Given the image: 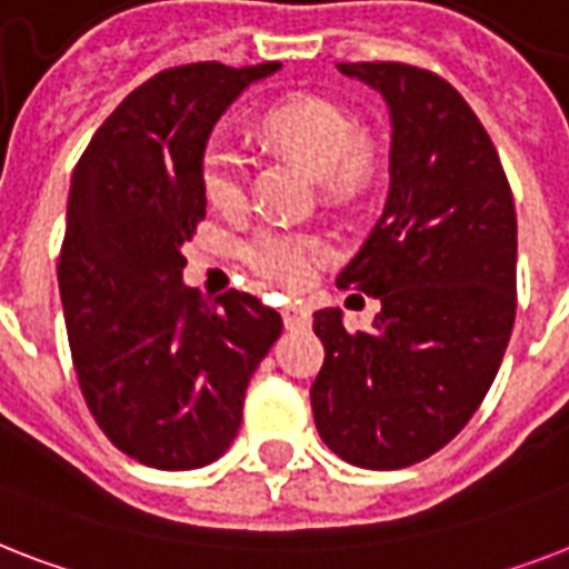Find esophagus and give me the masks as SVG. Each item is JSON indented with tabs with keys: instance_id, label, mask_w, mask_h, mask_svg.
<instances>
[{
	"instance_id": "esophagus-1",
	"label": "esophagus",
	"mask_w": 569,
	"mask_h": 569,
	"mask_svg": "<svg viewBox=\"0 0 569 569\" xmlns=\"http://www.w3.org/2000/svg\"><path fill=\"white\" fill-rule=\"evenodd\" d=\"M280 316H283V325L286 330H307L309 327V309L303 307V303H286L283 309H280Z\"/></svg>"
}]
</instances>
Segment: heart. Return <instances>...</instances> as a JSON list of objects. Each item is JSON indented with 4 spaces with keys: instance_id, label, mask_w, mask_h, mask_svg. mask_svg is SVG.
I'll return each mask as SVG.
<instances>
[{
    "instance_id": "b5f03b06",
    "label": "heart",
    "mask_w": 569,
    "mask_h": 569,
    "mask_svg": "<svg viewBox=\"0 0 569 569\" xmlns=\"http://www.w3.org/2000/svg\"><path fill=\"white\" fill-rule=\"evenodd\" d=\"M262 131L280 149L295 154L330 189H353L368 172V149L357 140V124L345 108L325 96H289L266 110ZM204 196L219 210H237L248 196V160L230 140L207 142L201 154ZM321 239L286 228H260L242 242V260L253 274L271 286L298 289L309 283L325 262Z\"/></svg>"
}]
</instances>
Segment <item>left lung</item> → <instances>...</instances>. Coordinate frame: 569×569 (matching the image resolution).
Returning a JSON list of instances; mask_svg holds the SVG:
<instances>
[{
	"instance_id": "8db88e82",
	"label": "left lung",
	"mask_w": 569,
	"mask_h": 569,
	"mask_svg": "<svg viewBox=\"0 0 569 569\" xmlns=\"http://www.w3.org/2000/svg\"><path fill=\"white\" fill-rule=\"evenodd\" d=\"M391 108V187L380 221L336 277L382 303L348 332L318 309L325 345L309 400L318 436L368 470L429 459L473 418L517 312V216L491 137L461 92L409 63H339Z\"/></svg>"
}]
</instances>
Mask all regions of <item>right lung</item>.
Returning a JSON list of instances; mask_svg holds the SVG:
<instances>
[{"instance_id": "right-lung-1", "label": "right lung", "mask_w": 569, "mask_h": 569, "mask_svg": "<svg viewBox=\"0 0 569 569\" xmlns=\"http://www.w3.org/2000/svg\"><path fill=\"white\" fill-rule=\"evenodd\" d=\"M280 63L163 69L110 113L76 163L58 286L78 386L101 432L157 470L216 461L283 321L260 298L187 289L180 244L204 221L212 124Z\"/></svg>"}]
</instances>
